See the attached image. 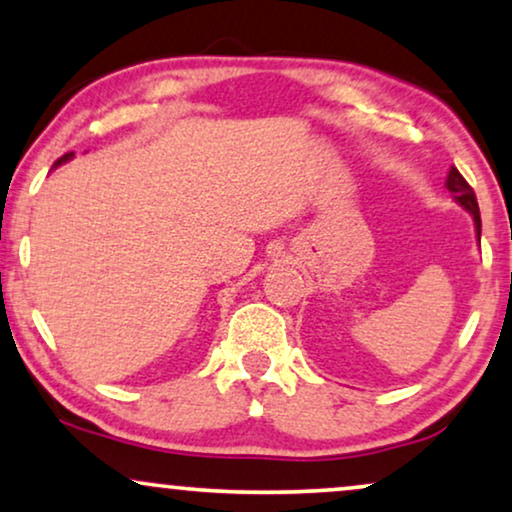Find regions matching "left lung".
Instances as JSON below:
<instances>
[{
  "label": "left lung",
  "instance_id": "left-lung-1",
  "mask_svg": "<svg viewBox=\"0 0 512 512\" xmlns=\"http://www.w3.org/2000/svg\"><path fill=\"white\" fill-rule=\"evenodd\" d=\"M447 190L451 192V195H454V199H456V202L461 204L463 209H466V211H470V214H473L477 240H480V235H482V221H480V207H477V197H475L473 188H470L468 181L459 174V169H456V167H451V169H449V176H447Z\"/></svg>",
  "mask_w": 512,
  "mask_h": 512
}]
</instances>
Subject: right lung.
Here are the masks:
<instances>
[{
    "label": "right lung",
    "instance_id": "obj_1",
    "mask_svg": "<svg viewBox=\"0 0 512 512\" xmlns=\"http://www.w3.org/2000/svg\"><path fill=\"white\" fill-rule=\"evenodd\" d=\"M72 157H75V152H68V155H63L61 159H58L56 164H53V167H61V164H65V162H68V159H72Z\"/></svg>",
    "mask_w": 512,
    "mask_h": 512
}]
</instances>
